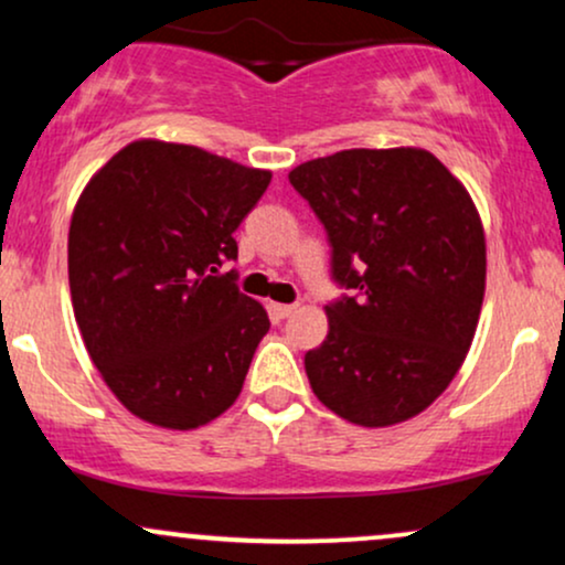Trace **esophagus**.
<instances>
[{
  "label": "esophagus",
  "instance_id": "1",
  "mask_svg": "<svg viewBox=\"0 0 565 565\" xmlns=\"http://www.w3.org/2000/svg\"><path fill=\"white\" fill-rule=\"evenodd\" d=\"M297 310V305H284V302H270V313L276 316V319H289L291 313Z\"/></svg>",
  "mask_w": 565,
  "mask_h": 565
}]
</instances>
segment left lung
I'll return each mask as SVG.
<instances>
[{
  "instance_id": "obj_1",
  "label": "left lung",
  "mask_w": 565,
  "mask_h": 565,
  "mask_svg": "<svg viewBox=\"0 0 565 565\" xmlns=\"http://www.w3.org/2000/svg\"><path fill=\"white\" fill-rule=\"evenodd\" d=\"M289 183L321 220L332 281L329 334L305 353L323 406L364 427L414 417L468 355L486 289L470 193L423 148H350L305 161Z\"/></svg>"
}]
</instances>
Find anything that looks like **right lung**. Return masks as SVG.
Returning a JSON list of instances; mask_svg holds the SVG:
<instances>
[{
  "label": "right lung",
  "mask_w": 565,
  "mask_h": 565,
  "mask_svg": "<svg viewBox=\"0 0 565 565\" xmlns=\"http://www.w3.org/2000/svg\"><path fill=\"white\" fill-rule=\"evenodd\" d=\"M270 172L196 146L135 140L71 217L68 284L89 359L135 417L191 430L244 387L268 313L236 287L233 238Z\"/></svg>",
  "instance_id": "right-lung-1"
}]
</instances>
